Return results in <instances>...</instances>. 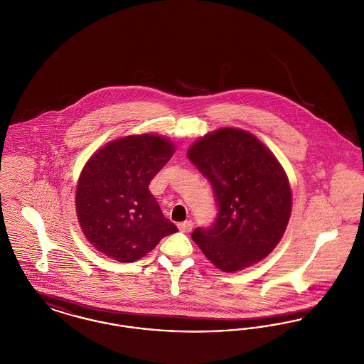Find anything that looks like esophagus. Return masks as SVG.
Listing matches in <instances>:
<instances>
[{
    "instance_id": "esophagus-1",
    "label": "esophagus",
    "mask_w": 364,
    "mask_h": 364,
    "mask_svg": "<svg viewBox=\"0 0 364 364\" xmlns=\"http://www.w3.org/2000/svg\"><path fill=\"white\" fill-rule=\"evenodd\" d=\"M177 226L181 232H191L192 228H193V223L192 221H184V223H178Z\"/></svg>"
}]
</instances>
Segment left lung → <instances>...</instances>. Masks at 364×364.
<instances>
[{
  "label": "left lung",
  "instance_id": "left-lung-1",
  "mask_svg": "<svg viewBox=\"0 0 364 364\" xmlns=\"http://www.w3.org/2000/svg\"><path fill=\"white\" fill-rule=\"evenodd\" d=\"M187 156L210 181L218 206L213 225L192 232L193 242L226 273L266 258L292 210L291 186L277 158L259 139L237 128L198 139Z\"/></svg>",
  "mask_w": 364,
  "mask_h": 364
}]
</instances>
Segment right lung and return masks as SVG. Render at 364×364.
I'll return each mask as SVG.
<instances>
[{"label": "right lung", "mask_w": 364, "mask_h": 364, "mask_svg": "<svg viewBox=\"0 0 364 364\" xmlns=\"http://www.w3.org/2000/svg\"><path fill=\"white\" fill-rule=\"evenodd\" d=\"M173 153L169 139L143 134L109 141L87 161L76 187V213L100 252L135 262L178 230L149 190Z\"/></svg>", "instance_id": "1"}]
</instances>
